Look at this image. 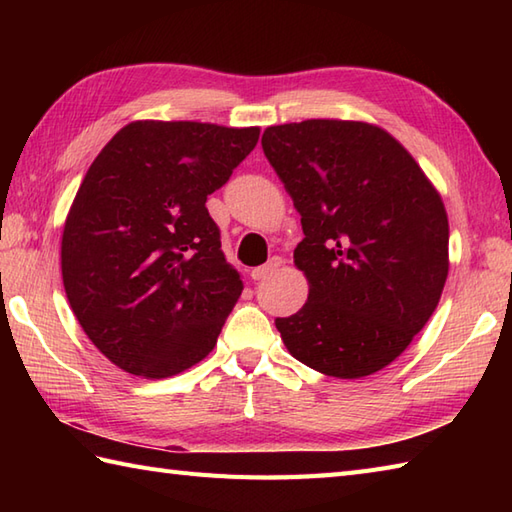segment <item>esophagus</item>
Instances as JSON below:
<instances>
[{"label": "esophagus", "instance_id": "34e87169", "mask_svg": "<svg viewBox=\"0 0 512 512\" xmlns=\"http://www.w3.org/2000/svg\"><path fill=\"white\" fill-rule=\"evenodd\" d=\"M284 264L281 262V257H273L270 259L268 264H264V266H257V268H253L250 270V277H253L255 281H262V279H266V277H270L275 273V270H279V266Z\"/></svg>", "mask_w": 512, "mask_h": 512}]
</instances>
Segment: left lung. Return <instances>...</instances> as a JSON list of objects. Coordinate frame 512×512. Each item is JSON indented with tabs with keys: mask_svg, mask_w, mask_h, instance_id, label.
Masks as SVG:
<instances>
[{
	"mask_svg": "<svg viewBox=\"0 0 512 512\" xmlns=\"http://www.w3.org/2000/svg\"><path fill=\"white\" fill-rule=\"evenodd\" d=\"M262 147L301 215L295 266L308 301L277 319L288 352L325 376L363 378L407 350L449 275L438 189L383 127L310 118Z\"/></svg>",
	"mask_w": 512,
	"mask_h": 512,
	"instance_id": "8db88e82",
	"label": "left lung"
}]
</instances>
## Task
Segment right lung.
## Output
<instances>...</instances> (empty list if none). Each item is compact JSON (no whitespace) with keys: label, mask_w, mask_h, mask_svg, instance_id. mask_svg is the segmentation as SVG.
<instances>
[{"label":"right lung","mask_w":512,"mask_h":512,"mask_svg":"<svg viewBox=\"0 0 512 512\" xmlns=\"http://www.w3.org/2000/svg\"><path fill=\"white\" fill-rule=\"evenodd\" d=\"M259 127L134 121L94 158L61 237V275L88 339L129 374L167 378L209 354L244 284L206 198Z\"/></svg>","instance_id":"add662e5"}]
</instances>
